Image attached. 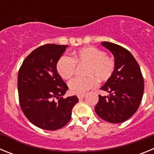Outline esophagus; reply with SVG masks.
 Masks as SVG:
<instances>
[{"label":"esophagus","mask_w":154,"mask_h":154,"mask_svg":"<svg viewBox=\"0 0 154 154\" xmlns=\"http://www.w3.org/2000/svg\"><path fill=\"white\" fill-rule=\"evenodd\" d=\"M78 98L79 99H83L84 97H85V95H84V94H81V95H78Z\"/></svg>","instance_id":"1"}]
</instances>
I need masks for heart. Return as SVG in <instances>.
<instances>
[{
    "label": "heart",
    "mask_w": 154,
    "mask_h": 154,
    "mask_svg": "<svg viewBox=\"0 0 154 154\" xmlns=\"http://www.w3.org/2000/svg\"><path fill=\"white\" fill-rule=\"evenodd\" d=\"M86 65L85 75L86 77H75L69 82V88L73 94H84L97 85L99 82H106L113 75L116 69L115 60L104 51L94 46L82 48L73 54L61 57L56 64L58 75L64 79H69L74 75L76 65Z\"/></svg>",
    "instance_id": "heart-1"
}]
</instances>
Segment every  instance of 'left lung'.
Wrapping results in <instances>:
<instances>
[{"label": "left lung", "instance_id": "8db88e82", "mask_svg": "<svg viewBox=\"0 0 154 154\" xmlns=\"http://www.w3.org/2000/svg\"><path fill=\"white\" fill-rule=\"evenodd\" d=\"M114 55L113 75L101 88L109 96L99 95L95 111L103 120L120 123L137 112L143 94L144 81L137 60L127 49L111 42H102Z\"/></svg>", "mask_w": 154, "mask_h": 154}]
</instances>
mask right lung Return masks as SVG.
<instances>
[{"mask_svg":"<svg viewBox=\"0 0 154 154\" xmlns=\"http://www.w3.org/2000/svg\"><path fill=\"white\" fill-rule=\"evenodd\" d=\"M68 45L47 44L27 56L18 71L19 103L27 119L38 127L56 130L69 122L76 96L64 99L69 87L56 70Z\"/></svg>","mask_w":154,"mask_h":154,"instance_id":"right-lung-1","label":"right lung"}]
</instances>
